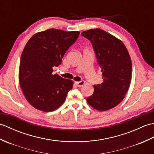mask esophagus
Instances as JSON below:
<instances>
[{"mask_svg": "<svg viewBox=\"0 0 154 154\" xmlns=\"http://www.w3.org/2000/svg\"><path fill=\"white\" fill-rule=\"evenodd\" d=\"M85 83V81H77V82H75V84H76L78 87H81Z\"/></svg>", "mask_w": 154, "mask_h": 154, "instance_id": "obj_1", "label": "esophagus"}]
</instances>
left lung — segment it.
Here are the masks:
<instances>
[{
	"instance_id": "8db88e82",
	"label": "left lung",
	"mask_w": 154,
	"mask_h": 154,
	"mask_svg": "<svg viewBox=\"0 0 154 154\" xmlns=\"http://www.w3.org/2000/svg\"><path fill=\"white\" fill-rule=\"evenodd\" d=\"M81 35L92 44L103 79L94 85L87 103L98 110L112 109L124 99L130 86L132 61L128 51L122 41L99 28L84 31Z\"/></svg>"
}]
</instances>
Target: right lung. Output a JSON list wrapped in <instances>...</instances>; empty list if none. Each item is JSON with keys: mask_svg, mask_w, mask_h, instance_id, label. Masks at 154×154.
I'll list each match as a JSON object with an SVG mask.
<instances>
[{"mask_svg": "<svg viewBox=\"0 0 154 154\" xmlns=\"http://www.w3.org/2000/svg\"><path fill=\"white\" fill-rule=\"evenodd\" d=\"M79 34L48 29L34 34L27 42L21 55L19 83L26 99L35 109L51 112L64 103L73 81L52 74L53 67L61 65Z\"/></svg>", "mask_w": 154, "mask_h": 154, "instance_id": "right-lung-1", "label": "right lung"}]
</instances>
